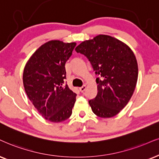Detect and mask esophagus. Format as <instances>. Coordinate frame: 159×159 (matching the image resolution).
Wrapping results in <instances>:
<instances>
[{"label": "esophagus", "mask_w": 159, "mask_h": 159, "mask_svg": "<svg viewBox=\"0 0 159 159\" xmlns=\"http://www.w3.org/2000/svg\"><path fill=\"white\" fill-rule=\"evenodd\" d=\"M85 89H86V85H83L82 86L81 88H80V91H81L82 93H83V92L85 91Z\"/></svg>", "instance_id": "1"}]
</instances>
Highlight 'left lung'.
I'll return each mask as SVG.
<instances>
[{
	"mask_svg": "<svg viewBox=\"0 0 159 159\" xmlns=\"http://www.w3.org/2000/svg\"><path fill=\"white\" fill-rule=\"evenodd\" d=\"M86 56L97 78V95L89 101L93 113L111 118L120 112L132 97L138 80V63L131 48L118 39L97 35L82 42L75 48Z\"/></svg>",
	"mask_w": 159,
	"mask_h": 159,
	"instance_id": "1",
	"label": "left lung"
}]
</instances>
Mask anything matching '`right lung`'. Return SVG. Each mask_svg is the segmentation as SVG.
<instances>
[{"mask_svg": "<svg viewBox=\"0 0 159 159\" xmlns=\"http://www.w3.org/2000/svg\"><path fill=\"white\" fill-rule=\"evenodd\" d=\"M76 43L53 40L40 46L25 63L23 83L29 99L46 120L69 118L76 94L65 84L66 62Z\"/></svg>", "mask_w": 159, "mask_h": 159, "instance_id": "right-lung-1", "label": "right lung"}]
</instances>
